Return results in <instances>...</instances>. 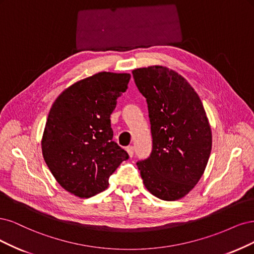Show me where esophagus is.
Returning a JSON list of instances; mask_svg holds the SVG:
<instances>
[{"label":"esophagus","mask_w":254,"mask_h":254,"mask_svg":"<svg viewBox=\"0 0 254 254\" xmlns=\"http://www.w3.org/2000/svg\"><path fill=\"white\" fill-rule=\"evenodd\" d=\"M127 152L129 157H133V155H134V148H133L132 145L127 146Z\"/></svg>","instance_id":"obj_1"}]
</instances>
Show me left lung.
Segmentation results:
<instances>
[{
  "label": "left lung",
  "mask_w": 254,
  "mask_h": 254,
  "mask_svg": "<svg viewBox=\"0 0 254 254\" xmlns=\"http://www.w3.org/2000/svg\"><path fill=\"white\" fill-rule=\"evenodd\" d=\"M135 83L148 103L153 149L137 162L143 185L162 200H177L199 182L210 157L212 133L190 83L161 65L136 68Z\"/></svg>",
  "instance_id": "obj_1"
}]
</instances>
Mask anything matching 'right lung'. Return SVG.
I'll return each instance as SVG.
<instances>
[{
	"label": "right lung",
	"mask_w": 254,
	"mask_h": 254,
	"mask_svg": "<svg viewBox=\"0 0 254 254\" xmlns=\"http://www.w3.org/2000/svg\"><path fill=\"white\" fill-rule=\"evenodd\" d=\"M129 73L101 71L59 95L42 137L46 165L64 190L88 198L109 187V178L128 158L113 141L111 114L127 89Z\"/></svg>",
	"instance_id": "1"
}]
</instances>
